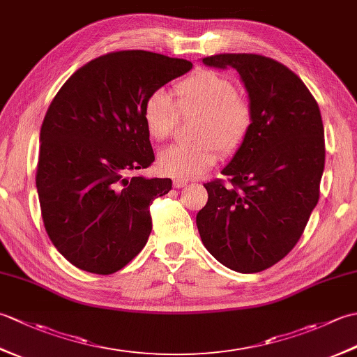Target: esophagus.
I'll return each mask as SVG.
<instances>
[{"label": "esophagus", "mask_w": 357, "mask_h": 357, "mask_svg": "<svg viewBox=\"0 0 357 357\" xmlns=\"http://www.w3.org/2000/svg\"><path fill=\"white\" fill-rule=\"evenodd\" d=\"M173 185L176 188H184L188 185V181L185 179H173Z\"/></svg>", "instance_id": "34e87169"}]
</instances>
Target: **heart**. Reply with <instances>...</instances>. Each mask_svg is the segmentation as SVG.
I'll list each match as a JSON object with an SVG mask.
<instances>
[{
  "label": "heart",
  "instance_id": "b5f03b06",
  "mask_svg": "<svg viewBox=\"0 0 357 357\" xmlns=\"http://www.w3.org/2000/svg\"><path fill=\"white\" fill-rule=\"evenodd\" d=\"M176 104L164 90L151 92L144 102L142 118L155 141L170 139L181 115H199L193 144H183L159 155V169L167 176L195 179L208 172L219 159L233 156L252 132L255 113L247 98L225 75L201 69L174 84Z\"/></svg>",
  "mask_w": 357,
  "mask_h": 357
}]
</instances>
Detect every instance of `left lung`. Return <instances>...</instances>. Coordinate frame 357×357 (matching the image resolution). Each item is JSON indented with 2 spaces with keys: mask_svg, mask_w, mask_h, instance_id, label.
<instances>
[{
  "mask_svg": "<svg viewBox=\"0 0 357 357\" xmlns=\"http://www.w3.org/2000/svg\"><path fill=\"white\" fill-rule=\"evenodd\" d=\"M204 64L233 67L253 107L252 132L222 179L204 184L208 201L196 216L202 244L234 271L257 273L298 244L319 201L325 164L319 105L287 66L256 53H221Z\"/></svg>",
  "mask_w": 357,
  "mask_h": 357,
  "instance_id": "left-lung-1",
  "label": "left lung"
}]
</instances>
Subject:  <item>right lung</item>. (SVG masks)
I'll use <instances>...</instances> for the list:
<instances>
[{
	"label": "right lung",
	"instance_id": "right-lung-1",
	"mask_svg": "<svg viewBox=\"0 0 357 357\" xmlns=\"http://www.w3.org/2000/svg\"><path fill=\"white\" fill-rule=\"evenodd\" d=\"M192 66L146 50L112 52L82 66L53 98L36 190L45 231L75 267L112 275L147 244L150 206L172 179L130 176L155 161L144 102Z\"/></svg>",
	"mask_w": 357,
	"mask_h": 357
}]
</instances>
